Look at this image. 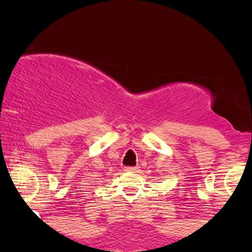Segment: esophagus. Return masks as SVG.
<instances>
[{"mask_svg":"<svg viewBox=\"0 0 252 252\" xmlns=\"http://www.w3.org/2000/svg\"><path fill=\"white\" fill-rule=\"evenodd\" d=\"M125 171H127V172H137V167H135V166H127V167H125Z\"/></svg>","mask_w":252,"mask_h":252,"instance_id":"34e87169","label":"esophagus"}]
</instances>
